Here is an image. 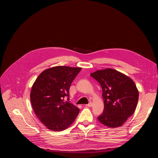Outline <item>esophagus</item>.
Returning <instances> with one entry per match:
<instances>
[{
  "label": "esophagus",
  "instance_id": "esophagus-1",
  "mask_svg": "<svg viewBox=\"0 0 158 158\" xmlns=\"http://www.w3.org/2000/svg\"><path fill=\"white\" fill-rule=\"evenodd\" d=\"M85 106H87V107H92V106H93V103H92L91 102H90L88 104H86Z\"/></svg>",
  "mask_w": 158,
  "mask_h": 158
}]
</instances>
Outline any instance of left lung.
<instances>
[{
	"label": "left lung",
	"mask_w": 158,
	"mask_h": 158,
	"mask_svg": "<svg viewBox=\"0 0 158 158\" xmlns=\"http://www.w3.org/2000/svg\"><path fill=\"white\" fill-rule=\"evenodd\" d=\"M101 85L104 107L98 117L109 127L122 126L136 108L139 92L134 81L112 69L99 70L90 74Z\"/></svg>",
	"instance_id": "obj_1"
}]
</instances>
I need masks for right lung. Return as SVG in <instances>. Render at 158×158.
<instances>
[{
    "instance_id": "1",
    "label": "right lung",
    "mask_w": 158,
    "mask_h": 158,
    "mask_svg": "<svg viewBox=\"0 0 158 158\" xmlns=\"http://www.w3.org/2000/svg\"><path fill=\"white\" fill-rule=\"evenodd\" d=\"M81 67L56 66L44 71L36 79L31 92L35 115L48 129L60 131L68 127L77 116L79 109L69 99L71 83Z\"/></svg>"
}]
</instances>
